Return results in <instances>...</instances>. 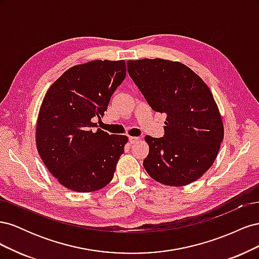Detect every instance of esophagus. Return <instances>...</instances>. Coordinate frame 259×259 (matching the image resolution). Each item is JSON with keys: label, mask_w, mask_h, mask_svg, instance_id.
<instances>
[{"label": "esophagus", "mask_w": 259, "mask_h": 259, "mask_svg": "<svg viewBox=\"0 0 259 259\" xmlns=\"http://www.w3.org/2000/svg\"><path fill=\"white\" fill-rule=\"evenodd\" d=\"M128 140H130V143H131V144H135L136 142H138V140H139V137L130 136V137H128Z\"/></svg>", "instance_id": "obj_1"}]
</instances>
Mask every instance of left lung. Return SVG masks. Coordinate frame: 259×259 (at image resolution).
I'll return each instance as SVG.
<instances>
[{"label":"left lung","mask_w":259,"mask_h":259,"mask_svg":"<svg viewBox=\"0 0 259 259\" xmlns=\"http://www.w3.org/2000/svg\"><path fill=\"white\" fill-rule=\"evenodd\" d=\"M127 70L149 106L166 113L164 137H145L147 173L166 186L195 182L213 165L224 139L222 115L208 86L179 61L128 60Z\"/></svg>","instance_id":"8db88e82"}]
</instances>
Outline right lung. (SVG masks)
Here are the masks:
<instances>
[{
  "label": "right lung",
  "instance_id": "1",
  "mask_svg": "<svg viewBox=\"0 0 259 259\" xmlns=\"http://www.w3.org/2000/svg\"><path fill=\"white\" fill-rule=\"evenodd\" d=\"M125 75L124 60H93L68 69L45 94L36 149L50 173L70 190L94 192L113 178L128 138L95 131L93 120L103 117Z\"/></svg>",
  "mask_w": 259,
  "mask_h": 259
}]
</instances>
